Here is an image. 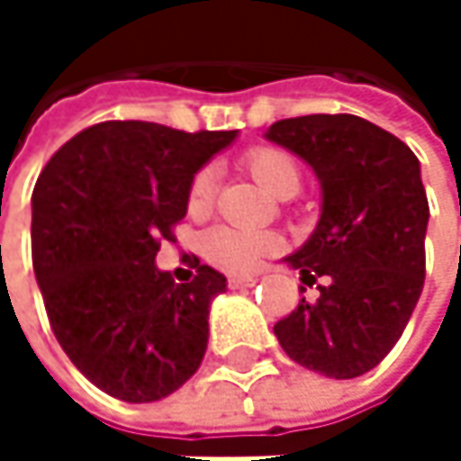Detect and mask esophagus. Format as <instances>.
I'll return each mask as SVG.
<instances>
[{
    "label": "esophagus",
    "mask_w": 461,
    "mask_h": 461,
    "mask_svg": "<svg viewBox=\"0 0 461 461\" xmlns=\"http://www.w3.org/2000/svg\"><path fill=\"white\" fill-rule=\"evenodd\" d=\"M256 283H258V277H256V275H231L230 277V288H234V291L253 288Z\"/></svg>",
    "instance_id": "obj_1"
}]
</instances>
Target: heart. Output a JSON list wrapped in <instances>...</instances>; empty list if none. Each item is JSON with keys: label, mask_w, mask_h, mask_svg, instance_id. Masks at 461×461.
Returning a JSON list of instances; mask_svg holds the SVG:
<instances>
[{"label": "heart", "mask_w": 461, "mask_h": 461, "mask_svg": "<svg viewBox=\"0 0 461 461\" xmlns=\"http://www.w3.org/2000/svg\"><path fill=\"white\" fill-rule=\"evenodd\" d=\"M242 167L253 176V181L277 200H291L302 186V173L291 154L275 146H258L250 149L242 159ZM213 205V170H200L192 178L186 208L192 216H205ZM280 248V240L269 231H248L234 227H216L205 234L203 250L211 264H216L224 272L248 275L261 267L264 258H269Z\"/></svg>", "instance_id": "b5f03b06"}]
</instances>
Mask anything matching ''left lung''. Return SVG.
Masks as SVG:
<instances>
[{"label": "left lung", "mask_w": 461, "mask_h": 461, "mask_svg": "<svg viewBox=\"0 0 461 461\" xmlns=\"http://www.w3.org/2000/svg\"><path fill=\"white\" fill-rule=\"evenodd\" d=\"M264 136L302 157L321 181V221L283 258L304 285L318 283L321 296H302L275 336L310 371L363 376L395 347L421 296L429 205L419 159L355 114L280 120Z\"/></svg>", "instance_id": "1"}]
</instances>
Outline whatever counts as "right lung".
<instances>
[{
    "instance_id": "add662e5",
    "label": "right lung",
    "mask_w": 461,
    "mask_h": 461,
    "mask_svg": "<svg viewBox=\"0 0 461 461\" xmlns=\"http://www.w3.org/2000/svg\"><path fill=\"white\" fill-rule=\"evenodd\" d=\"M234 139L101 122L66 140L37 178L32 258L47 318L68 360L112 398L162 401L205 357L227 277L200 264L178 285L154 258L186 216L194 173Z\"/></svg>"
}]
</instances>
